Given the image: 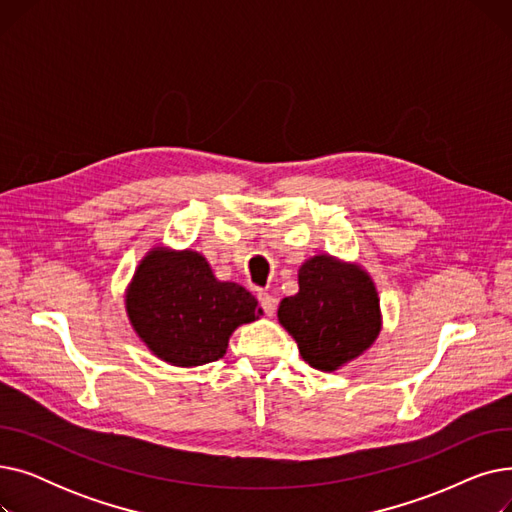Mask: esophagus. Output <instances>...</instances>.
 <instances>
[{"label": "esophagus", "mask_w": 512, "mask_h": 512, "mask_svg": "<svg viewBox=\"0 0 512 512\" xmlns=\"http://www.w3.org/2000/svg\"><path fill=\"white\" fill-rule=\"evenodd\" d=\"M259 305H261V309H263V313L265 315H274L276 313V307H278V301L272 297V294H267V292H259Z\"/></svg>", "instance_id": "1"}]
</instances>
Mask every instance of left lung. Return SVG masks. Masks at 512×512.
I'll return each mask as SVG.
<instances>
[{
  "label": "left lung",
  "instance_id": "left-lung-1",
  "mask_svg": "<svg viewBox=\"0 0 512 512\" xmlns=\"http://www.w3.org/2000/svg\"><path fill=\"white\" fill-rule=\"evenodd\" d=\"M280 324L297 340L313 369L334 371L378 338L380 299L359 267L317 255L299 270V292L278 309Z\"/></svg>",
  "mask_w": 512,
  "mask_h": 512
}]
</instances>
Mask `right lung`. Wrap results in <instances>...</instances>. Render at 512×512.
Segmentation results:
<instances>
[{
	"mask_svg": "<svg viewBox=\"0 0 512 512\" xmlns=\"http://www.w3.org/2000/svg\"><path fill=\"white\" fill-rule=\"evenodd\" d=\"M126 311L151 351L180 367L222 359L230 334L263 313L249 290L215 280L199 253L164 249L141 261Z\"/></svg>",
	"mask_w": 512,
	"mask_h": 512,
	"instance_id": "right-lung-1",
	"label": "right lung"
}]
</instances>
